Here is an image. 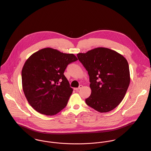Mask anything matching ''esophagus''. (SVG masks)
<instances>
[{
    "label": "esophagus",
    "mask_w": 151,
    "mask_h": 151,
    "mask_svg": "<svg viewBox=\"0 0 151 151\" xmlns=\"http://www.w3.org/2000/svg\"><path fill=\"white\" fill-rule=\"evenodd\" d=\"M82 88H83V86H82V85H80V86H79V87L78 88H75V90H76V91H78V90H79L81 89Z\"/></svg>",
    "instance_id": "obj_1"
}]
</instances>
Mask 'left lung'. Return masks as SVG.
Here are the masks:
<instances>
[{"instance_id":"left-lung-1","label":"left lung","mask_w":151,"mask_h":151,"mask_svg":"<svg viewBox=\"0 0 151 151\" xmlns=\"http://www.w3.org/2000/svg\"><path fill=\"white\" fill-rule=\"evenodd\" d=\"M77 56L90 76L91 93L86 103L100 113L115 109L123 100L130 83L127 59L113 50L102 47Z\"/></svg>"}]
</instances>
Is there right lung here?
I'll return each mask as SVG.
<instances>
[{
	"label": "right lung",
	"mask_w": 151,
	"mask_h": 151,
	"mask_svg": "<svg viewBox=\"0 0 151 151\" xmlns=\"http://www.w3.org/2000/svg\"><path fill=\"white\" fill-rule=\"evenodd\" d=\"M76 60L73 54L50 47L42 49L27 58L22 70V89L29 104L37 112L53 116L67 106L73 89L64 72Z\"/></svg>",
	"instance_id": "right-lung-1"
}]
</instances>
